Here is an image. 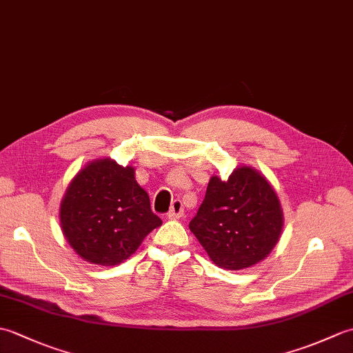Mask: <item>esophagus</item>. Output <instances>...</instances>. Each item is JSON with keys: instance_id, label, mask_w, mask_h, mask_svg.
I'll return each instance as SVG.
<instances>
[{"instance_id": "esophagus-1", "label": "esophagus", "mask_w": 353, "mask_h": 353, "mask_svg": "<svg viewBox=\"0 0 353 353\" xmlns=\"http://www.w3.org/2000/svg\"><path fill=\"white\" fill-rule=\"evenodd\" d=\"M183 215V205L181 200H174L171 203V208H170V212H168V219H179V216Z\"/></svg>"}]
</instances>
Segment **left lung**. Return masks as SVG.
I'll return each instance as SVG.
<instances>
[{
    "instance_id": "1",
    "label": "left lung",
    "mask_w": 353,
    "mask_h": 353,
    "mask_svg": "<svg viewBox=\"0 0 353 353\" xmlns=\"http://www.w3.org/2000/svg\"><path fill=\"white\" fill-rule=\"evenodd\" d=\"M283 215L272 185L250 167L228 181L211 177L190 229L216 265L241 270L258 264L279 241Z\"/></svg>"
}]
</instances>
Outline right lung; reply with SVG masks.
I'll return each mask as SVG.
<instances>
[{"instance_id":"add662e5","label":"right lung","mask_w":353,"mask_h":353,"mask_svg":"<svg viewBox=\"0 0 353 353\" xmlns=\"http://www.w3.org/2000/svg\"><path fill=\"white\" fill-rule=\"evenodd\" d=\"M161 224L134 170L110 159L79 171L61 205L65 238L81 258L99 265L123 262Z\"/></svg>"}]
</instances>
